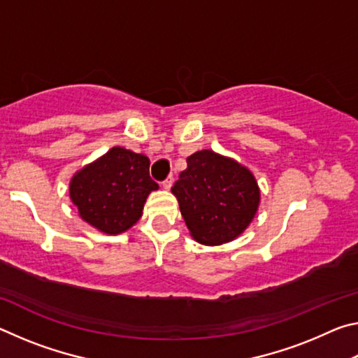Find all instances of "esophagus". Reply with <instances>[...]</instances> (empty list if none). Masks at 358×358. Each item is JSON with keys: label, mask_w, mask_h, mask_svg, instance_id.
I'll return each mask as SVG.
<instances>
[{"label": "esophagus", "mask_w": 358, "mask_h": 358, "mask_svg": "<svg viewBox=\"0 0 358 358\" xmlns=\"http://www.w3.org/2000/svg\"><path fill=\"white\" fill-rule=\"evenodd\" d=\"M172 185H173V178L172 177H169V178H166L164 181H162V187H164V189H171L172 187Z\"/></svg>", "instance_id": "1"}]
</instances>
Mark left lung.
<instances>
[{"label":"left lung","mask_w":358,"mask_h":358,"mask_svg":"<svg viewBox=\"0 0 358 358\" xmlns=\"http://www.w3.org/2000/svg\"><path fill=\"white\" fill-rule=\"evenodd\" d=\"M172 187L192 238L215 246L232 241L250 226L260 191L245 166L211 150L196 151Z\"/></svg>","instance_id":"1"}]
</instances>
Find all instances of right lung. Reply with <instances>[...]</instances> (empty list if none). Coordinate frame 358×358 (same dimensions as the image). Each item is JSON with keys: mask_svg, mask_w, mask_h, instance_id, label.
<instances>
[{"mask_svg": "<svg viewBox=\"0 0 358 358\" xmlns=\"http://www.w3.org/2000/svg\"><path fill=\"white\" fill-rule=\"evenodd\" d=\"M157 187L147 156L113 147L72 177L69 196L83 221L117 235L141 220L148 194Z\"/></svg>", "mask_w": 358, "mask_h": 358, "instance_id": "obj_1", "label": "right lung"}]
</instances>
